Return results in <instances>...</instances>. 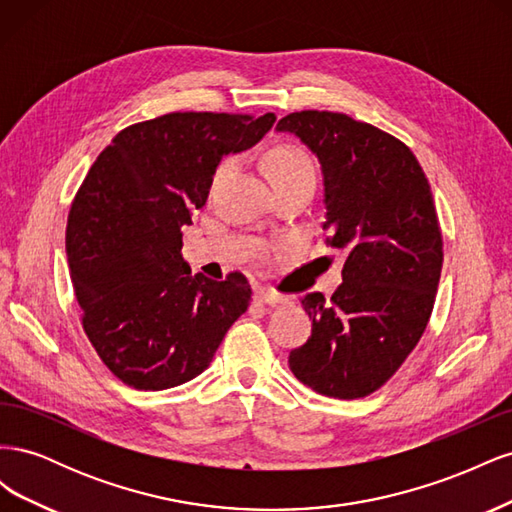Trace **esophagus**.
<instances>
[{"instance_id": "34e87169", "label": "esophagus", "mask_w": 512, "mask_h": 512, "mask_svg": "<svg viewBox=\"0 0 512 512\" xmlns=\"http://www.w3.org/2000/svg\"><path fill=\"white\" fill-rule=\"evenodd\" d=\"M256 299L260 303H267V305H282V303H286V297H282V294H277L273 290H265V288H258L256 290Z\"/></svg>"}]
</instances>
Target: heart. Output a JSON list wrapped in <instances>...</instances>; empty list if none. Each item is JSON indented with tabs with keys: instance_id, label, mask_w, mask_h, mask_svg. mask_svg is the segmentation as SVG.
<instances>
[{
	"instance_id": "heart-1",
	"label": "heart",
	"mask_w": 512,
	"mask_h": 512,
	"mask_svg": "<svg viewBox=\"0 0 512 512\" xmlns=\"http://www.w3.org/2000/svg\"><path fill=\"white\" fill-rule=\"evenodd\" d=\"M230 166H232V160H226L218 170V177L226 175ZM267 173L271 181H280V179L314 175V166L305 153L297 147H275L267 156Z\"/></svg>"
}]
</instances>
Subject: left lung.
<instances>
[{
  "mask_svg": "<svg viewBox=\"0 0 512 512\" xmlns=\"http://www.w3.org/2000/svg\"><path fill=\"white\" fill-rule=\"evenodd\" d=\"M275 130L318 158L327 245L348 250L333 297L301 299L312 337L288 365L320 395L359 399L408 359L436 301L444 254L429 181L404 143L344 113H290Z\"/></svg>",
  "mask_w": 512,
  "mask_h": 512,
  "instance_id": "left-lung-1",
  "label": "left lung"
}]
</instances>
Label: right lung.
I'll return each mask as SVG.
<instances>
[{"label":"right lung","mask_w":512,"mask_h":512,"mask_svg":"<svg viewBox=\"0 0 512 512\" xmlns=\"http://www.w3.org/2000/svg\"><path fill=\"white\" fill-rule=\"evenodd\" d=\"M275 115L168 113L121 130L76 192L66 254L83 329L102 363L138 391L209 367L252 299L241 273L215 282L183 260V226L207 203L215 168L254 147Z\"/></svg>","instance_id":"obj_1"}]
</instances>
